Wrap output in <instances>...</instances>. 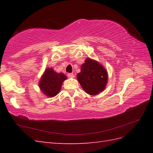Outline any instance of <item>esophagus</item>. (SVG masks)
Instances as JSON below:
<instances>
[{
	"mask_svg": "<svg viewBox=\"0 0 153 153\" xmlns=\"http://www.w3.org/2000/svg\"><path fill=\"white\" fill-rule=\"evenodd\" d=\"M68 77H70V78H74V75L71 73H69V74H68Z\"/></svg>",
	"mask_w": 153,
	"mask_h": 153,
	"instance_id": "esophagus-1",
	"label": "esophagus"
}]
</instances>
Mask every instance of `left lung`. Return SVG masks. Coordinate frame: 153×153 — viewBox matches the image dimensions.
I'll list each match as a JSON object with an SVG mask.
<instances>
[{"mask_svg": "<svg viewBox=\"0 0 153 153\" xmlns=\"http://www.w3.org/2000/svg\"><path fill=\"white\" fill-rule=\"evenodd\" d=\"M108 77L107 70L102 64L87 58L77 75V79L85 93L95 95L105 89Z\"/></svg>", "mask_w": 153, "mask_h": 153, "instance_id": "1", "label": "left lung"}]
</instances>
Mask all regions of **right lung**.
I'll return each mask as SVG.
<instances>
[{
  "label": "right lung",
  "mask_w": 153,
  "mask_h": 153,
  "mask_svg": "<svg viewBox=\"0 0 153 153\" xmlns=\"http://www.w3.org/2000/svg\"><path fill=\"white\" fill-rule=\"evenodd\" d=\"M67 79L63 73H57L53 68L45 69L39 82V87L45 95L54 97L60 91L64 81Z\"/></svg>",
  "instance_id": "add662e5"
}]
</instances>
